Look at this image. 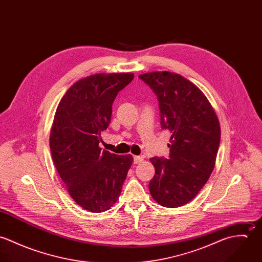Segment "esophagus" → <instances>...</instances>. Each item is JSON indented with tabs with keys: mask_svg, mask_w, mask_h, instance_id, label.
I'll list each match as a JSON object with an SVG mask.
<instances>
[{
	"mask_svg": "<svg viewBox=\"0 0 262 262\" xmlns=\"http://www.w3.org/2000/svg\"><path fill=\"white\" fill-rule=\"evenodd\" d=\"M143 161V158L141 156H134V163L135 164H139Z\"/></svg>",
	"mask_w": 262,
	"mask_h": 262,
	"instance_id": "1",
	"label": "esophagus"
}]
</instances>
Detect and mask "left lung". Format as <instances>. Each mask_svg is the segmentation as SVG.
<instances>
[{"instance_id": "obj_1", "label": "left lung", "mask_w": 262, "mask_h": 262, "mask_svg": "<svg viewBox=\"0 0 262 262\" xmlns=\"http://www.w3.org/2000/svg\"><path fill=\"white\" fill-rule=\"evenodd\" d=\"M157 96L161 128L171 133L169 157H152V198L166 208L190 202L208 182L220 145L218 117L204 93L170 72L139 75Z\"/></svg>"}]
</instances>
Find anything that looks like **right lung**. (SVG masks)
<instances>
[{
    "label": "right lung",
    "instance_id": "1",
    "mask_svg": "<svg viewBox=\"0 0 262 262\" xmlns=\"http://www.w3.org/2000/svg\"><path fill=\"white\" fill-rule=\"evenodd\" d=\"M133 77L128 73L83 77L68 90L54 115L49 138L54 165L75 203L93 213L112 208L133 162L131 154L99 146L113 102Z\"/></svg>",
    "mask_w": 262,
    "mask_h": 262
}]
</instances>
